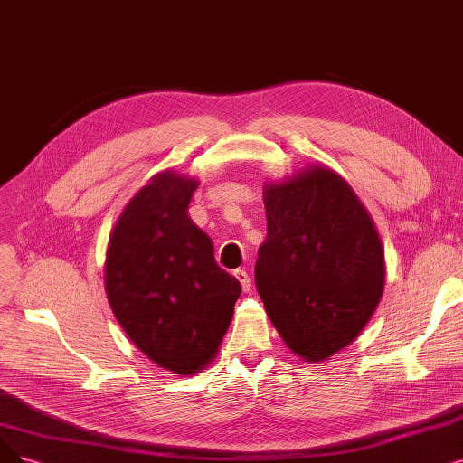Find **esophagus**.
Returning <instances> with one entry per match:
<instances>
[{
  "mask_svg": "<svg viewBox=\"0 0 463 463\" xmlns=\"http://www.w3.org/2000/svg\"><path fill=\"white\" fill-rule=\"evenodd\" d=\"M233 275H235V279H237L239 283H241L243 292H249V290H250V287H252L250 275H249L245 269H235V271H233Z\"/></svg>",
  "mask_w": 463,
  "mask_h": 463,
  "instance_id": "esophagus-1",
  "label": "esophagus"
}]
</instances>
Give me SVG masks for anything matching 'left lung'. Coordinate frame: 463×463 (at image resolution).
Returning a JSON list of instances; mask_svg holds the SVG:
<instances>
[{
    "mask_svg": "<svg viewBox=\"0 0 463 463\" xmlns=\"http://www.w3.org/2000/svg\"><path fill=\"white\" fill-rule=\"evenodd\" d=\"M256 288L287 347L323 363L354 342L383 294V247L354 188L321 163L264 184Z\"/></svg>",
    "mask_w": 463,
    "mask_h": 463,
    "instance_id": "1",
    "label": "left lung"
}]
</instances>
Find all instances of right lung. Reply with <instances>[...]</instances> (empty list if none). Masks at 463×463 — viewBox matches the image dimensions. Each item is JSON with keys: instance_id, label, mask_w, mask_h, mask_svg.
<instances>
[{"instance_id": "right-lung-1", "label": "right lung", "mask_w": 463, "mask_h": 463, "mask_svg": "<svg viewBox=\"0 0 463 463\" xmlns=\"http://www.w3.org/2000/svg\"><path fill=\"white\" fill-rule=\"evenodd\" d=\"M199 180L165 169L140 188L109 233L104 287L125 335L157 366L192 376L216 355L241 285L214 260L188 216Z\"/></svg>"}]
</instances>
